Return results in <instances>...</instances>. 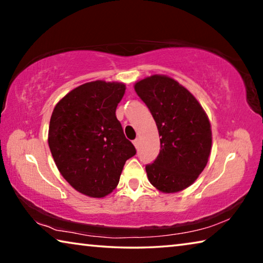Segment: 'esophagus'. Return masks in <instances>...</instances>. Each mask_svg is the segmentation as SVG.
I'll use <instances>...</instances> for the list:
<instances>
[{
	"label": "esophagus",
	"instance_id": "obj_1",
	"mask_svg": "<svg viewBox=\"0 0 263 263\" xmlns=\"http://www.w3.org/2000/svg\"><path fill=\"white\" fill-rule=\"evenodd\" d=\"M139 144H140L139 139H135V140H133V145H135L136 148H139Z\"/></svg>",
	"mask_w": 263,
	"mask_h": 263
}]
</instances>
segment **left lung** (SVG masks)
I'll return each mask as SVG.
<instances>
[{"mask_svg": "<svg viewBox=\"0 0 263 263\" xmlns=\"http://www.w3.org/2000/svg\"><path fill=\"white\" fill-rule=\"evenodd\" d=\"M157 123L160 153L146 164L151 183L162 193L188 188L205 168L212 133L202 105L189 90L166 75H152L135 84Z\"/></svg>", "mask_w": 263, "mask_h": 263, "instance_id": "obj_1", "label": "left lung"}]
</instances>
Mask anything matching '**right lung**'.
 I'll list each match as a JSON object with an SVG mask.
<instances>
[{"label": "right lung", "mask_w": 263, "mask_h": 263, "mask_svg": "<svg viewBox=\"0 0 263 263\" xmlns=\"http://www.w3.org/2000/svg\"><path fill=\"white\" fill-rule=\"evenodd\" d=\"M125 84L92 81L73 89L53 110L48 146L58 169L89 197L109 195L136 148L124 136L116 108Z\"/></svg>", "instance_id": "add662e5"}]
</instances>
